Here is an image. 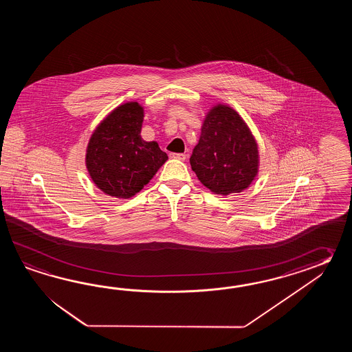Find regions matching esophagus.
I'll list each match as a JSON object with an SVG mask.
<instances>
[{"label":"esophagus","instance_id":"obj_1","mask_svg":"<svg viewBox=\"0 0 352 352\" xmlns=\"http://www.w3.org/2000/svg\"><path fill=\"white\" fill-rule=\"evenodd\" d=\"M170 156H171V158L179 160V161H185L186 160V155L185 153H171Z\"/></svg>","mask_w":352,"mask_h":352}]
</instances>
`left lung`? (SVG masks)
<instances>
[{
  "instance_id": "obj_1",
  "label": "left lung",
  "mask_w": 352,
  "mask_h": 352,
  "mask_svg": "<svg viewBox=\"0 0 352 352\" xmlns=\"http://www.w3.org/2000/svg\"><path fill=\"white\" fill-rule=\"evenodd\" d=\"M190 164L199 181L214 194H238L252 185L259 173L258 143L230 105L219 103L206 113Z\"/></svg>"
}]
</instances>
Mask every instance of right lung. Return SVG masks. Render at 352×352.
Listing matches in <instances>:
<instances>
[{
    "label": "right lung",
    "instance_id": "obj_1",
    "mask_svg": "<svg viewBox=\"0 0 352 352\" xmlns=\"http://www.w3.org/2000/svg\"><path fill=\"white\" fill-rule=\"evenodd\" d=\"M144 111L138 102L118 105L98 124L85 151V166L104 194L129 199L146 186L168 160L156 141L141 137Z\"/></svg>",
    "mask_w": 352,
    "mask_h": 352
}]
</instances>
